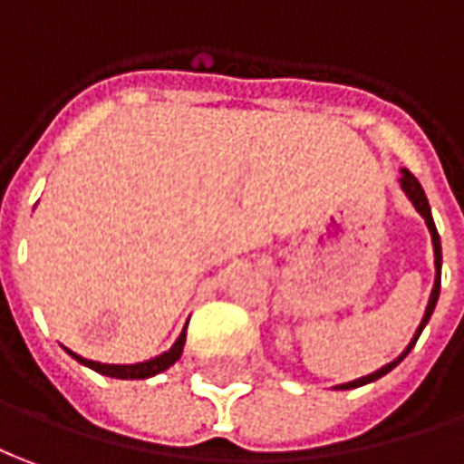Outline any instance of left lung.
Here are the masks:
<instances>
[{
  "mask_svg": "<svg viewBox=\"0 0 464 464\" xmlns=\"http://www.w3.org/2000/svg\"><path fill=\"white\" fill-rule=\"evenodd\" d=\"M399 184H401V189H404V194L409 197V201L414 204V209L424 217V222H427V229H430V235H432V247H434V287H432V295H430V303H427V311H424V318H421L420 328H417V334H414V338H411V343H409L407 348H404V353L401 356H397V359L392 361V363H386V366H382L379 372L369 373V376H361V379H356V382H348V384H338L335 389H356V386H363V384H372V382H376V379H382L384 373H389L394 366H397L399 361H404V356H407L409 351L414 348V343H417V338H420L421 328L427 325V321L432 318L434 313V305H437V298H440V277H442V245H440V235H437V227H434V219H432V209H430V201H427V197H424V189H421V184L417 181V177L414 174H409L407 169H401V179H399Z\"/></svg>",
  "mask_w": 464,
  "mask_h": 464,
  "instance_id": "obj_1",
  "label": "left lung"
}]
</instances>
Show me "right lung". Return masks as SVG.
<instances>
[{"instance_id": "add662e5", "label": "right lung", "mask_w": 464, "mask_h": 464, "mask_svg": "<svg viewBox=\"0 0 464 464\" xmlns=\"http://www.w3.org/2000/svg\"><path fill=\"white\" fill-rule=\"evenodd\" d=\"M184 341H187V328L181 331V335L177 338V343L164 351L161 356H156V359L149 361H140V363H101V361H88L78 356V353H72V351H67L70 356L75 361H80L82 366H88L92 372L103 373V376H111V379H149V376H156V373L166 372L169 366H174L179 359H181V351H184Z\"/></svg>"}]
</instances>
